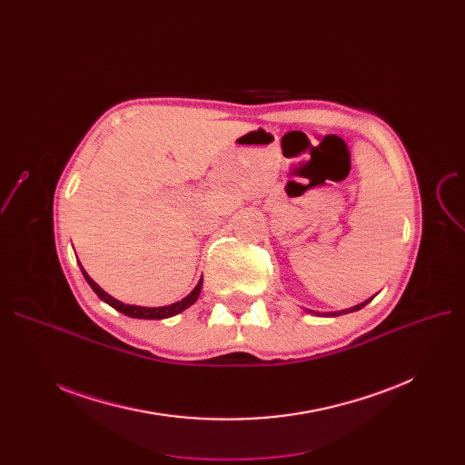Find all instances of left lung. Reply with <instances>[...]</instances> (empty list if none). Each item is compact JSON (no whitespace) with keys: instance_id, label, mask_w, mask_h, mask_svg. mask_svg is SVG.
Listing matches in <instances>:
<instances>
[{"instance_id":"1","label":"left lung","mask_w":465,"mask_h":465,"mask_svg":"<svg viewBox=\"0 0 465 465\" xmlns=\"http://www.w3.org/2000/svg\"><path fill=\"white\" fill-rule=\"evenodd\" d=\"M373 298H370L368 302H363V303H358V305H354V307H351V309H343V311H335V312H319V311H309L307 309V312H312V314H316V316H339V314H347V312H354V311H360L361 307H365L368 305L370 302H371Z\"/></svg>"}]
</instances>
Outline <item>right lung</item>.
Returning a JSON list of instances; mask_svg holds the SVG:
<instances>
[{
	"label": "right lung",
	"mask_w": 465,
	"mask_h": 465,
	"mask_svg": "<svg viewBox=\"0 0 465 465\" xmlns=\"http://www.w3.org/2000/svg\"><path fill=\"white\" fill-rule=\"evenodd\" d=\"M81 265V262H79ZM81 272L86 279V282L90 284V288L95 292L97 298H100L102 302H105L107 305H111L113 309H116L118 312L126 314V316H132V319H146V321H162V319H169V316H175L179 312H183L184 309H188L192 303H195V300L200 298V292H202V284H203V277L200 279V282L195 284V288L190 292V294L186 298H183L181 302H175L171 305H163V307H141V305H128V303H122L118 300H114L113 296H109L107 292L104 288L97 286L90 275L84 272V267L81 265Z\"/></svg>",
	"instance_id": "add662e5"
}]
</instances>
